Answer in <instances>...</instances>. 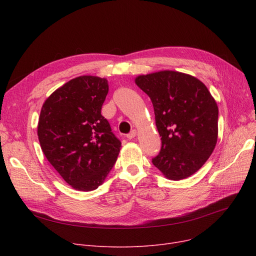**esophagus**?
<instances>
[{"instance_id":"obj_1","label":"esophagus","mask_w":256,"mask_h":256,"mask_svg":"<svg viewBox=\"0 0 256 256\" xmlns=\"http://www.w3.org/2000/svg\"><path fill=\"white\" fill-rule=\"evenodd\" d=\"M137 134H138V132H137L136 130H132L130 134H128L126 137H128V139H132V138H135V137L137 136Z\"/></svg>"}]
</instances>
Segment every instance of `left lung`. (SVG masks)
Here are the masks:
<instances>
[{"label": "left lung", "instance_id": "left-lung-1", "mask_svg": "<svg viewBox=\"0 0 256 256\" xmlns=\"http://www.w3.org/2000/svg\"><path fill=\"white\" fill-rule=\"evenodd\" d=\"M136 85L152 100L162 148L152 164L171 180L190 178L218 140V106L197 78L174 70L140 74Z\"/></svg>", "mask_w": 256, "mask_h": 256}]
</instances>
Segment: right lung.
Masks as SVG:
<instances>
[{"instance_id":"add662e5","label":"right lung","mask_w":256,"mask_h":256,"mask_svg":"<svg viewBox=\"0 0 256 256\" xmlns=\"http://www.w3.org/2000/svg\"><path fill=\"white\" fill-rule=\"evenodd\" d=\"M108 92L106 78L80 76L54 91L40 111V147L50 164L78 191L98 189L121 150L100 114Z\"/></svg>"}]
</instances>
